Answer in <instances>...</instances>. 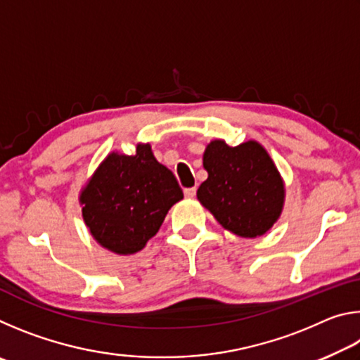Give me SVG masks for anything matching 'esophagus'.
Returning a JSON list of instances; mask_svg holds the SVG:
<instances>
[{
	"label": "esophagus",
	"instance_id": "34e87169",
	"mask_svg": "<svg viewBox=\"0 0 360 360\" xmlns=\"http://www.w3.org/2000/svg\"><path fill=\"white\" fill-rule=\"evenodd\" d=\"M195 193H197V188H195V187H188V188H186V191H184V195H186L187 198H193Z\"/></svg>",
	"mask_w": 360,
	"mask_h": 360
}]
</instances>
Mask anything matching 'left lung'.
I'll return each mask as SVG.
<instances>
[{
    "mask_svg": "<svg viewBox=\"0 0 360 360\" xmlns=\"http://www.w3.org/2000/svg\"><path fill=\"white\" fill-rule=\"evenodd\" d=\"M208 179L197 197L224 229L245 238L264 235L281 214L284 184L275 163L259 143L230 148L211 141L203 155Z\"/></svg>",
    "mask_w": 360,
    "mask_h": 360,
    "instance_id": "8db88e82",
    "label": "left lung"
}]
</instances>
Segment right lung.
Segmentation results:
<instances>
[{"label":"right lung","instance_id":"obj_1","mask_svg":"<svg viewBox=\"0 0 360 360\" xmlns=\"http://www.w3.org/2000/svg\"><path fill=\"white\" fill-rule=\"evenodd\" d=\"M184 197L174 174L155 160L149 144L135 155L112 152L81 193L90 233L115 254L141 251L168 210Z\"/></svg>","mask_w":360,"mask_h":360}]
</instances>
